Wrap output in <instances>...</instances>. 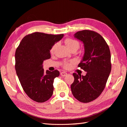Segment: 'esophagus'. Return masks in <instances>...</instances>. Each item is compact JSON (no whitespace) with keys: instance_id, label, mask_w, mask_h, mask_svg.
<instances>
[{"instance_id":"esophagus-1","label":"esophagus","mask_w":127,"mask_h":127,"mask_svg":"<svg viewBox=\"0 0 127 127\" xmlns=\"http://www.w3.org/2000/svg\"><path fill=\"white\" fill-rule=\"evenodd\" d=\"M60 75L61 76L64 77V76H66L67 75V73H66V72H61L60 73Z\"/></svg>"}]
</instances>
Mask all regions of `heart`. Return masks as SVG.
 Returning a JSON list of instances; mask_svg holds the SVG:
<instances>
[{
	"mask_svg": "<svg viewBox=\"0 0 127 127\" xmlns=\"http://www.w3.org/2000/svg\"><path fill=\"white\" fill-rule=\"evenodd\" d=\"M65 43H66V44L67 45L68 48L70 50L74 48L78 49L80 45L79 42L78 41L72 39H67L66 41H65ZM57 43L54 44L52 46L50 50L51 53H53V52H54L56 48L57 47ZM76 63H77V60L76 59H71L69 61H64L63 64V67L65 69H69L71 67V66L73 64H75Z\"/></svg>",
	"mask_w": 127,
	"mask_h": 127,
	"instance_id": "1",
	"label": "heart"
}]
</instances>
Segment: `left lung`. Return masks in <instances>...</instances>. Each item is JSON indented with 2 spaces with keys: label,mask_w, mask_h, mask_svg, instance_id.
Masks as SVG:
<instances>
[{
  "label": "left lung",
  "mask_w": 127,
  "mask_h": 127,
  "mask_svg": "<svg viewBox=\"0 0 127 127\" xmlns=\"http://www.w3.org/2000/svg\"><path fill=\"white\" fill-rule=\"evenodd\" d=\"M74 37L84 44L85 52L78 67L87 73L85 76L73 74L71 90L77 100L88 103L97 98L105 87L111 70L110 51L104 38L93 31H80Z\"/></svg>",
  "instance_id": "obj_1"
}]
</instances>
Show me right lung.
Returning <instances> with one entry per match:
<instances>
[{"label":"right lung","mask_w":127,"mask_h":127,"mask_svg":"<svg viewBox=\"0 0 127 127\" xmlns=\"http://www.w3.org/2000/svg\"><path fill=\"white\" fill-rule=\"evenodd\" d=\"M64 34L34 32L24 36L15 52V69L25 93L32 100L42 103L51 97L54 79L60 75L55 70L44 71L43 61L51 58L50 50Z\"/></svg>","instance_id":"obj_1"}]
</instances>
